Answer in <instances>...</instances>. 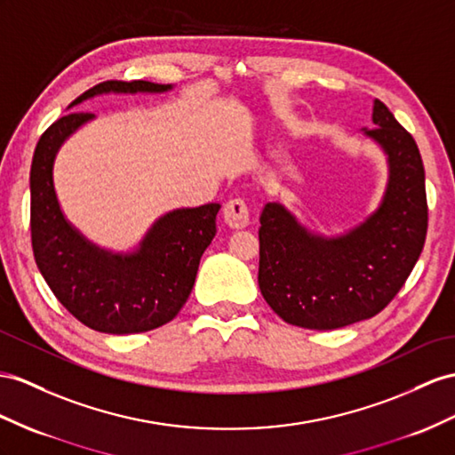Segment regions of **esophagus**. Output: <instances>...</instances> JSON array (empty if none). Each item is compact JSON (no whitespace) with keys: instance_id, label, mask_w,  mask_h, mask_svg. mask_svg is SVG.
<instances>
[{"instance_id":"34e87169","label":"esophagus","mask_w":455,"mask_h":455,"mask_svg":"<svg viewBox=\"0 0 455 455\" xmlns=\"http://www.w3.org/2000/svg\"><path fill=\"white\" fill-rule=\"evenodd\" d=\"M223 217H225V223L230 228L248 227V223H250V207H248L246 200H242V197H232V200H228L225 204Z\"/></svg>"}]
</instances>
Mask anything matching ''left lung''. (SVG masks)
Returning <instances> with one entry per match:
<instances>
[{"mask_svg": "<svg viewBox=\"0 0 455 455\" xmlns=\"http://www.w3.org/2000/svg\"><path fill=\"white\" fill-rule=\"evenodd\" d=\"M365 131L390 163L387 196L375 215L339 238L296 223L283 205L259 217L258 283L267 304L286 323L331 331L375 317L400 292L423 251L428 205L425 167L413 136L375 101Z\"/></svg>", "mask_w": 455, "mask_h": 455, "instance_id": "8db88e82", "label": "left lung"}]
</instances>
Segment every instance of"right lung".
Masks as SVG:
<instances>
[{
	"label": "right lung",
	"mask_w": 455,
	"mask_h": 455,
	"mask_svg": "<svg viewBox=\"0 0 455 455\" xmlns=\"http://www.w3.org/2000/svg\"><path fill=\"white\" fill-rule=\"evenodd\" d=\"M148 80H106L71 106L101 92H165ZM75 111L45 131L30 167V236L38 269L63 307L86 327L106 334L157 329L179 315L188 299L202 253L217 232L219 204L177 209L161 217L134 255L92 246L67 223L53 190V159L63 140L92 119Z\"/></svg>",
	"instance_id": "add662e5"
}]
</instances>
